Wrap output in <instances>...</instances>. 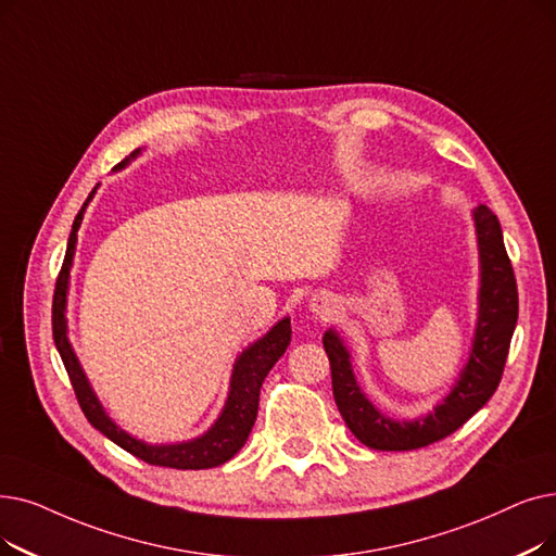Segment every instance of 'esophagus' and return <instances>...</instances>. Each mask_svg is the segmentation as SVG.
Returning a JSON list of instances; mask_svg holds the SVG:
<instances>
[{"label": "esophagus", "instance_id": "esophagus-1", "mask_svg": "<svg viewBox=\"0 0 556 556\" xmlns=\"http://www.w3.org/2000/svg\"><path fill=\"white\" fill-rule=\"evenodd\" d=\"M311 311L318 313V316H329V313L333 311V300L329 295H313L311 300Z\"/></svg>", "mask_w": 556, "mask_h": 556}]
</instances>
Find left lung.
Here are the masks:
<instances>
[{
    "label": "left lung",
    "mask_w": 556,
    "mask_h": 556,
    "mask_svg": "<svg viewBox=\"0 0 556 556\" xmlns=\"http://www.w3.org/2000/svg\"><path fill=\"white\" fill-rule=\"evenodd\" d=\"M472 220L479 250V293L472 348L450 393L429 414L414 420H395L381 414L358 386L352 370V354L341 333L331 327L323 336L338 412L354 437L372 450H418L450 437L491 400L502 379L518 323V288L495 213L479 204L472 211Z\"/></svg>",
    "instance_id": "obj_1"
}]
</instances>
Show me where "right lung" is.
I'll use <instances>...</instances> for the list:
<instances>
[{"instance_id":"1","label":"right lung","mask_w":556,"mask_h":556,"mask_svg":"<svg viewBox=\"0 0 556 556\" xmlns=\"http://www.w3.org/2000/svg\"><path fill=\"white\" fill-rule=\"evenodd\" d=\"M140 150L131 152L123 163L115 165V170H123L125 165H129ZM100 186V184H98ZM84 202L81 211L77 213L75 223H72V231L67 238V250L63 258V268L56 279V291H54V306H52V331H54V343L56 350L63 358V366L67 370V377L72 381V389L77 393L79 406L88 422L100 429L106 439H111L115 445L127 450L129 454L142 458L144 464L152 466H163V468H177V470H204V468H215L223 466L225 462L245 445L250 431L256 420L258 412V393H261V383L273 370V366L279 361V356L286 352V348L291 345V318H281L268 333L261 336L258 341H254L250 348L238 354L233 370H231V381H229V395L225 400L223 412L202 437L181 441V443H165V445H152L144 443L125 429H119L111 416L104 412V406L100 397L94 395L92 386L79 364V358L70 345L67 338V318H65V308H67V288H70V270H72V261H75V250H77V231L81 227L84 213L88 202L92 200L94 190Z\"/></svg>"}]
</instances>
